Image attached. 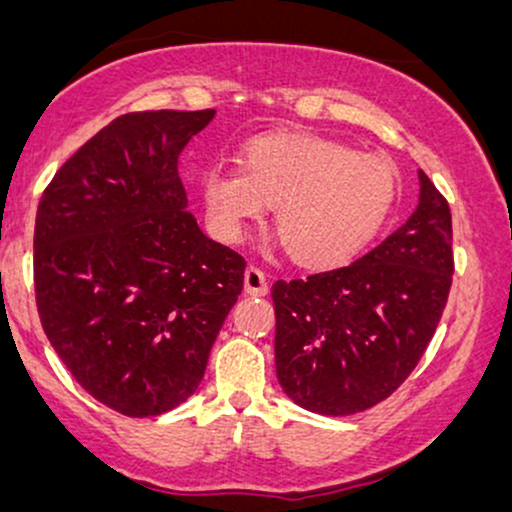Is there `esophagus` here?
Returning a JSON list of instances; mask_svg holds the SVG:
<instances>
[{
    "mask_svg": "<svg viewBox=\"0 0 512 512\" xmlns=\"http://www.w3.org/2000/svg\"><path fill=\"white\" fill-rule=\"evenodd\" d=\"M244 292L251 296H266L268 294V280L258 266H249L244 270Z\"/></svg>",
    "mask_w": 512,
    "mask_h": 512,
    "instance_id": "1",
    "label": "esophagus"
}]
</instances>
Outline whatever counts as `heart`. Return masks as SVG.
<instances>
[{"label": "heart", "mask_w": 512, "mask_h": 512, "mask_svg": "<svg viewBox=\"0 0 512 512\" xmlns=\"http://www.w3.org/2000/svg\"><path fill=\"white\" fill-rule=\"evenodd\" d=\"M211 230L239 242L275 206V232L296 263L327 268L363 249L394 211L399 175L387 159L315 135L244 144L242 166L206 168L199 180Z\"/></svg>", "instance_id": "1"}]
</instances>
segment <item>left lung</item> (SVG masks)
<instances>
[{"mask_svg": "<svg viewBox=\"0 0 512 512\" xmlns=\"http://www.w3.org/2000/svg\"><path fill=\"white\" fill-rule=\"evenodd\" d=\"M418 178V208L380 246L273 285L277 380L311 413L339 418L384 401L434 337L453 275L451 208L422 170Z\"/></svg>", "mask_w": 512, "mask_h": 512, "instance_id": "left-lung-1", "label": "left lung"}]
</instances>
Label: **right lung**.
<instances>
[{
    "instance_id": "obj_1",
    "label": "right lung",
    "mask_w": 512,
    "mask_h": 512,
    "mask_svg": "<svg viewBox=\"0 0 512 512\" xmlns=\"http://www.w3.org/2000/svg\"><path fill=\"white\" fill-rule=\"evenodd\" d=\"M216 111L125 113L44 189L35 301L61 363L128 418L178 408L244 287L246 261L187 211L180 151Z\"/></svg>"
}]
</instances>
